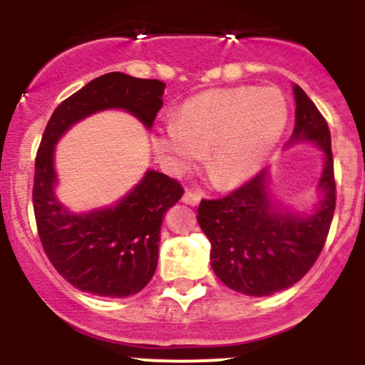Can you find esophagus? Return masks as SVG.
Returning <instances> with one entry per match:
<instances>
[{
  "label": "esophagus",
  "instance_id": "esophagus-1",
  "mask_svg": "<svg viewBox=\"0 0 365 365\" xmlns=\"http://www.w3.org/2000/svg\"><path fill=\"white\" fill-rule=\"evenodd\" d=\"M182 201H183V203H185V205L196 206V205H200V201H201V194L192 192V190H185V194H183Z\"/></svg>",
  "mask_w": 365,
  "mask_h": 365
}]
</instances>
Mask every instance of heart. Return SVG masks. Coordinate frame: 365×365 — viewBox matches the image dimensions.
<instances>
[{
	"label": "heart",
	"mask_w": 365,
	"mask_h": 365,
	"mask_svg": "<svg viewBox=\"0 0 365 365\" xmlns=\"http://www.w3.org/2000/svg\"><path fill=\"white\" fill-rule=\"evenodd\" d=\"M288 104L277 90L219 88L196 95L175 121L155 128V152L173 171L192 168L206 153V173L220 189L251 180L284 134Z\"/></svg>",
	"instance_id": "b5f03b06"
}]
</instances>
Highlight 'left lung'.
Listing matches in <instances>:
<instances>
[{"instance_id": "left-lung-1", "label": "left lung", "mask_w": 365, "mask_h": 365, "mask_svg": "<svg viewBox=\"0 0 365 365\" xmlns=\"http://www.w3.org/2000/svg\"><path fill=\"white\" fill-rule=\"evenodd\" d=\"M295 128L286 146L311 143L323 153L311 212H297L272 196L268 168L222 200H203L197 222L212 244L210 263L217 277L238 293L268 297L297 284L325 245L336 210V182L330 130L298 84Z\"/></svg>"}]
</instances>
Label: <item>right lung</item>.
Masks as SVG:
<instances>
[{"instance_id": "add662e5", "label": "right lung", "mask_w": 365, "mask_h": 365, "mask_svg": "<svg viewBox=\"0 0 365 365\" xmlns=\"http://www.w3.org/2000/svg\"><path fill=\"white\" fill-rule=\"evenodd\" d=\"M164 88L157 79L104 73L61 102L43 132L33 183L38 237L58 274L81 292L108 298L141 292L159 261L162 217L183 196V189L164 173L148 169L116 203L72 212L56 196L58 141L84 118L108 109L130 113L152 128L164 104Z\"/></svg>"}]
</instances>
